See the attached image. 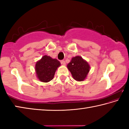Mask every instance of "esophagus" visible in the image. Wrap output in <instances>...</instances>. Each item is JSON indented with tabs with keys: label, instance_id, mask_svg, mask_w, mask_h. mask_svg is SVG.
Masks as SVG:
<instances>
[{
	"label": "esophagus",
	"instance_id": "1",
	"mask_svg": "<svg viewBox=\"0 0 129 129\" xmlns=\"http://www.w3.org/2000/svg\"><path fill=\"white\" fill-rule=\"evenodd\" d=\"M60 62H61V64L62 65H65V61H64V60H61Z\"/></svg>",
	"mask_w": 129,
	"mask_h": 129
}]
</instances>
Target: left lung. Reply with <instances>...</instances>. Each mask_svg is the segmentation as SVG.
<instances>
[{"label": "left lung", "mask_w": 129, "mask_h": 129, "mask_svg": "<svg viewBox=\"0 0 129 129\" xmlns=\"http://www.w3.org/2000/svg\"><path fill=\"white\" fill-rule=\"evenodd\" d=\"M67 67L74 79L78 81L84 80L90 70L88 63L80 56H76L72 58Z\"/></svg>", "instance_id": "1"}]
</instances>
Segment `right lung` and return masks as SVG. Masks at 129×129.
Segmentation results:
<instances>
[{
    "mask_svg": "<svg viewBox=\"0 0 129 129\" xmlns=\"http://www.w3.org/2000/svg\"><path fill=\"white\" fill-rule=\"evenodd\" d=\"M60 65V61L57 59H53L47 55L44 56L36 64L37 77L41 82L50 81L53 79L56 69Z\"/></svg>",
    "mask_w": 129,
    "mask_h": 129,
    "instance_id": "right-lung-1",
    "label": "right lung"
}]
</instances>
